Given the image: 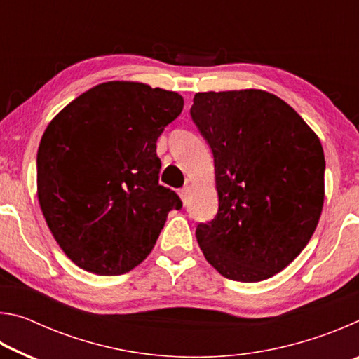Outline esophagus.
Returning a JSON list of instances; mask_svg holds the SVG:
<instances>
[{"label":"esophagus","mask_w":359,"mask_h":359,"mask_svg":"<svg viewBox=\"0 0 359 359\" xmlns=\"http://www.w3.org/2000/svg\"><path fill=\"white\" fill-rule=\"evenodd\" d=\"M190 191H191V187L190 185H185L184 188H180L179 190V196L184 203L188 201V198H190Z\"/></svg>","instance_id":"34e87169"}]
</instances>
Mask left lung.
Segmentation results:
<instances>
[{"mask_svg": "<svg viewBox=\"0 0 359 359\" xmlns=\"http://www.w3.org/2000/svg\"><path fill=\"white\" fill-rule=\"evenodd\" d=\"M191 118L214 154L218 212L196 239L223 277L261 282L283 271L317 228L325 154L293 107L264 90L196 93Z\"/></svg>", "mask_w": 359, "mask_h": 359, "instance_id": "obj_1", "label": "left lung"}]
</instances>
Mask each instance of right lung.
<instances>
[{
	"instance_id": "add662e5",
	"label": "right lung",
	"mask_w": 359,
	"mask_h": 359,
	"mask_svg": "<svg viewBox=\"0 0 359 359\" xmlns=\"http://www.w3.org/2000/svg\"><path fill=\"white\" fill-rule=\"evenodd\" d=\"M184 98L112 81L71 101L38 149V199L68 258L98 276L130 272L149 257L169 210L182 201L158 184L156 141Z\"/></svg>"
}]
</instances>
